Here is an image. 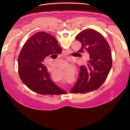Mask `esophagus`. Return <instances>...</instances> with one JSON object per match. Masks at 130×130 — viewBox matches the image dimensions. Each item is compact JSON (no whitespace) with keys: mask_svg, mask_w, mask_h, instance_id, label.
Returning <instances> with one entry per match:
<instances>
[{"mask_svg":"<svg viewBox=\"0 0 130 130\" xmlns=\"http://www.w3.org/2000/svg\"><path fill=\"white\" fill-rule=\"evenodd\" d=\"M49 66V65H47V66Z\"/></svg>","mask_w":130,"mask_h":130,"instance_id":"esophagus-1","label":"esophagus"}]
</instances>
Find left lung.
Returning <instances> with one entry per match:
<instances>
[{
	"label": "left lung",
	"mask_w": 130,
	"mask_h": 130,
	"mask_svg": "<svg viewBox=\"0 0 130 130\" xmlns=\"http://www.w3.org/2000/svg\"><path fill=\"white\" fill-rule=\"evenodd\" d=\"M76 39L82 44L78 52H87L89 59L85 65L80 67L78 79L70 92L85 93L98 89L104 83L112 67V54L107 42L96 30L85 29Z\"/></svg>",
	"instance_id": "8db88e82"
}]
</instances>
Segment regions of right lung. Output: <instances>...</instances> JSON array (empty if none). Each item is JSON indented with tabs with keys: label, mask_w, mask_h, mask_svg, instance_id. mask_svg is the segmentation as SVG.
Instances as JSON below:
<instances>
[{
	"label": "right lung",
	"mask_w": 130,
	"mask_h": 130,
	"mask_svg": "<svg viewBox=\"0 0 130 130\" xmlns=\"http://www.w3.org/2000/svg\"><path fill=\"white\" fill-rule=\"evenodd\" d=\"M62 49L54 37L39 32L26 42L18 59V72L23 82L31 90L41 95L65 94L66 91L53 83L44 59L60 54Z\"/></svg>",
	"instance_id": "obj_1"
}]
</instances>
